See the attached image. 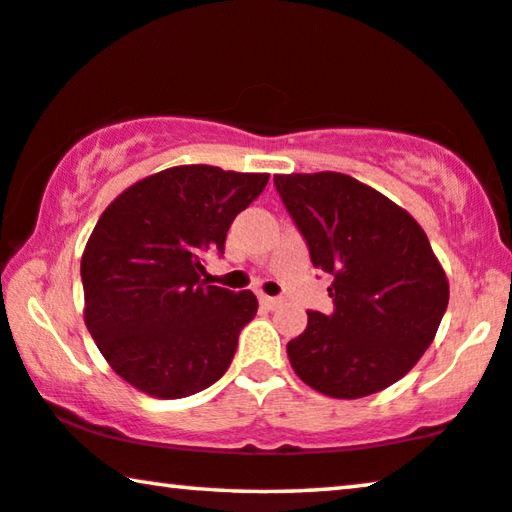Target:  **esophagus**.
I'll return each instance as SVG.
<instances>
[{"instance_id": "obj_1", "label": "esophagus", "mask_w": 512, "mask_h": 512, "mask_svg": "<svg viewBox=\"0 0 512 512\" xmlns=\"http://www.w3.org/2000/svg\"><path fill=\"white\" fill-rule=\"evenodd\" d=\"M259 303H262L264 308L273 310V308H278V305H280V299H276V296H266V294H262V296H259Z\"/></svg>"}]
</instances>
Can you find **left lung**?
Segmentation results:
<instances>
[{"label": "left lung", "mask_w": 512, "mask_h": 512, "mask_svg": "<svg viewBox=\"0 0 512 512\" xmlns=\"http://www.w3.org/2000/svg\"><path fill=\"white\" fill-rule=\"evenodd\" d=\"M315 269L333 276V312H308L289 363L317 393L356 400L402 379L432 345L448 278L423 227L349 174H276Z\"/></svg>", "instance_id": "8db88e82"}]
</instances>
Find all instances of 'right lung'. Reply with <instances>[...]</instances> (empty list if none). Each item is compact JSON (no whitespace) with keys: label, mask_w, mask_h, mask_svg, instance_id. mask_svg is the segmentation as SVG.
Wrapping results in <instances>:
<instances>
[{"label":"right lung","mask_w":512,"mask_h":512,"mask_svg":"<svg viewBox=\"0 0 512 512\" xmlns=\"http://www.w3.org/2000/svg\"><path fill=\"white\" fill-rule=\"evenodd\" d=\"M269 174L177 165L114 197L82 253L85 324L117 375L160 400L200 393L230 368L257 312L250 289L204 280L236 213Z\"/></svg>","instance_id":"obj_1"}]
</instances>
